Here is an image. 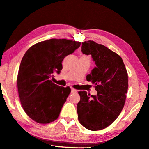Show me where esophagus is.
Wrapping results in <instances>:
<instances>
[{
	"mask_svg": "<svg viewBox=\"0 0 149 149\" xmlns=\"http://www.w3.org/2000/svg\"><path fill=\"white\" fill-rule=\"evenodd\" d=\"M76 92H77V90H75V89L74 88H72V93H76Z\"/></svg>",
	"mask_w": 149,
	"mask_h": 149,
	"instance_id": "esophagus-1",
	"label": "esophagus"
}]
</instances>
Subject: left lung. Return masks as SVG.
Returning a JSON list of instances; mask_svg holds the SVG:
<instances>
[{"instance_id":"8db88e82","label":"left lung","mask_w":149,"mask_h":149,"mask_svg":"<svg viewBox=\"0 0 149 149\" xmlns=\"http://www.w3.org/2000/svg\"><path fill=\"white\" fill-rule=\"evenodd\" d=\"M81 51L92 55L96 66L86 75L94 84L96 96L79 91L78 120L86 129L96 131L111 125L119 116L128 88V72L120 56L93 40L82 43Z\"/></svg>"}]
</instances>
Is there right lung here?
I'll return each instance as SVG.
<instances>
[{
	"label": "right lung",
	"instance_id": "right-lung-1",
	"mask_svg": "<svg viewBox=\"0 0 149 149\" xmlns=\"http://www.w3.org/2000/svg\"><path fill=\"white\" fill-rule=\"evenodd\" d=\"M81 42L53 38L34 44L26 51L19 69L17 83L23 109L40 124L57 119L71 92L51 81L53 73L59 74L65 56L74 52Z\"/></svg>",
	"mask_w": 149,
	"mask_h": 149
}]
</instances>
